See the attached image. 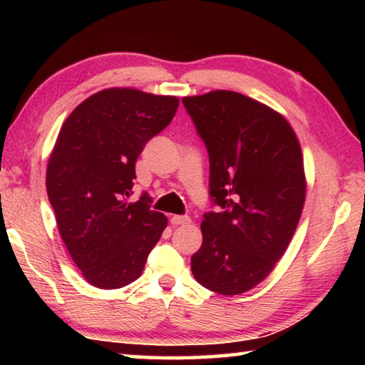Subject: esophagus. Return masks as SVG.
I'll list each match as a JSON object with an SVG mask.
<instances>
[{
    "label": "esophagus",
    "mask_w": 365,
    "mask_h": 365,
    "mask_svg": "<svg viewBox=\"0 0 365 365\" xmlns=\"http://www.w3.org/2000/svg\"><path fill=\"white\" fill-rule=\"evenodd\" d=\"M191 219L188 217V215H172L170 217V224L172 225H187L190 224Z\"/></svg>",
    "instance_id": "obj_1"
}]
</instances>
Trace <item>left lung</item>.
<instances>
[{"label":"left lung","instance_id":"1","mask_svg":"<svg viewBox=\"0 0 365 365\" xmlns=\"http://www.w3.org/2000/svg\"><path fill=\"white\" fill-rule=\"evenodd\" d=\"M209 154L202 245L191 256L196 282L233 296L259 285L292 242L306 200L299 141L282 114L237 91L185 96Z\"/></svg>","mask_w":365,"mask_h":365}]
</instances>
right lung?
Listing matches in <instances>:
<instances>
[{
	"label": "right lung",
	"instance_id": "1",
	"mask_svg": "<svg viewBox=\"0 0 365 365\" xmlns=\"http://www.w3.org/2000/svg\"><path fill=\"white\" fill-rule=\"evenodd\" d=\"M178 98L108 88L86 98L61 127L48 160L46 191L67 251L96 288L137 280L168 217L133 193L135 163L174 119Z\"/></svg>",
	"mask_w": 365,
	"mask_h": 365
}]
</instances>
